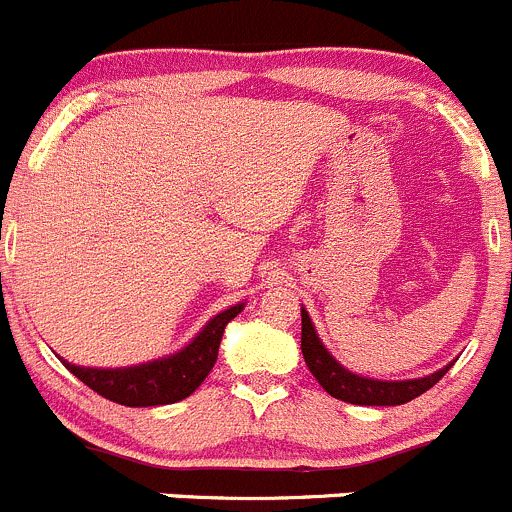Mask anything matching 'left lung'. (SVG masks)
<instances>
[{"label":"left lung","instance_id":"1","mask_svg":"<svg viewBox=\"0 0 512 512\" xmlns=\"http://www.w3.org/2000/svg\"><path fill=\"white\" fill-rule=\"evenodd\" d=\"M301 351L306 358L308 371L313 373L323 391L328 396L338 398V401L353 403V406H403V403L413 401L428 388H433L445 373L453 368V363L443 366L440 371L430 373L423 378H408V381H378V378L358 376V373L348 371L346 366L331 356L323 341L318 338L316 326H313L311 316L306 308L301 306Z\"/></svg>","mask_w":512,"mask_h":512}]
</instances>
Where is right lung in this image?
<instances>
[{
    "label": "right lung",
    "mask_w": 512,
    "mask_h": 512,
    "mask_svg": "<svg viewBox=\"0 0 512 512\" xmlns=\"http://www.w3.org/2000/svg\"><path fill=\"white\" fill-rule=\"evenodd\" d=\"M246 303H234L226 311L216 313L206 321V326L179 348L164 358L136 363V366L121 368H94V366H74V363L59 361L99 396L109 401L121 403L129 408H149V406H169V403L184 401L196 388L204 383L219 358L221 336L229 326L231 318L244 311Z\"/></svg>",
    "instance_id": "right-lung-1"
}]
</instances>
